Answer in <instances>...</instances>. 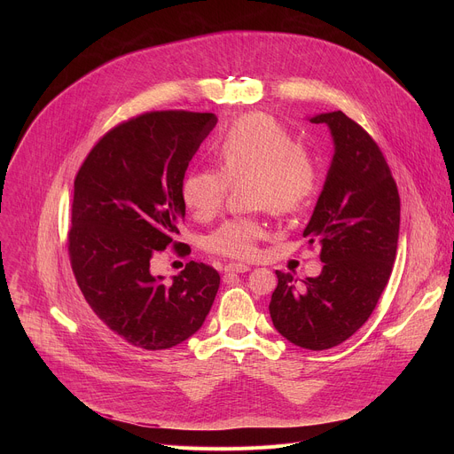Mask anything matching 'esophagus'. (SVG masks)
I'll return each mask as SVG.
<instances>
[{
    "instance_id": "esophagus-1",
    "label": "esophagus",
    "mask_w": 454,
    "mask_h": 454,
    "mask_svg": "<svg viewBox=\"0 0 454 454\" xmlns=\"http://www.w3.org/2000/svg\"><path fill=\"white\" fill-rule=\"evenodd\" d=\"M251 268L249 266H244V264H228L224 268V273H247Z\"/></svg>"
}]
</instances>
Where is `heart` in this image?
<instances>
[{
    "mask_svg": "<svg viewBox=\"0 0 454 454\" xmlns=\"http://www.w3.org/2000/svg\"><path fill=\"white\" fill-rule=\"evenodd\" d=\"M215 158L221 170L193 168L181 183L183 203L198 221H208L221 210L230 184L249 181L246 193L251 207L287 215L307 205L317 183L310 154L287 127L268 114L237 120L215 142ZM264 235L266 224L261 219L233 217L208 235L207 249L235 261H251Z\"/></svg>",
    "mask_w": 454,
    "mask_h": 454,
    "instance_id": "heart-1",
    "label": "heart"
}]
</instances>
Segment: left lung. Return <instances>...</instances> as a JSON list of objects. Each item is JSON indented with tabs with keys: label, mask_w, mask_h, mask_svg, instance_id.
<instances>
[{
	"label": "left lung",
	"mask_w": 454,
	"mask_h": 454,
	"mask_svg": "<svg viewBox=\"0 0 454 454\" xmlns=\"http://www.w3.org/2000/svg\"><path fill=\"white\" fill-rule=\"evenodd\" d=\"M334 140V158L303 230L321 247L323 270L298 287L277 271L270 314L291 343L327 350L347 341L373 312L395 262L401 198L379 145L343 111L321 113Z\"/></svg>",
	"instance_id": "1"
}]
</instances>
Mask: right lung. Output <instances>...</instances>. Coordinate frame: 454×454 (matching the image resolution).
<instances>
[{
	"label": "right lung",
	"instance_id": "obj_1",
	"mask_svg": "<svg viewBox=\"0 0 454 454\" xmlns=\"http://www.w3.org/2000/svg\"><path fill=\"white\" fill-rule=\"evenodd\" d=\"M217 123L214 113L151 111L118 123L91 149L75 177L68 253L77 284L106 325L145 350L196 334L221 277L190 261L163 282L153 258L176 240L184 217L181 183Z\"/></svg>",
	"mask_w": 454,
	"mask_h": 454
}]
</instances>
